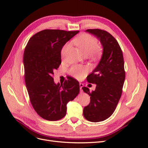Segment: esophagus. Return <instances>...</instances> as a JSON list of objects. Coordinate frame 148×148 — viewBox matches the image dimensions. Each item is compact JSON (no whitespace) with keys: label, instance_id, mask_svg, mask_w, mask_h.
Wrapping results in <instances>:
<instances>
[{"label":"esophagus","instance_id":"obj_1","mask_svg":"<svg viewBox=\"0 0 148 148\" xmlns=\"http://www.w3.org/2000/svg\"><path fill=\"white\" fill-rule=\"evenodd\" d=\"M83 86V84L82 83H79V88H80V91L82 92V88Z\"/></svg>","mask_w":148,"mask_h":148}]
</instances>
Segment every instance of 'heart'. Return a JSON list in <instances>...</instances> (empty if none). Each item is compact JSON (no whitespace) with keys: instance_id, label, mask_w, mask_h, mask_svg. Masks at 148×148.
Instances as JSON below:
<instances>
[{"instance_id":"1","label":"heart","mask_w":148,"mask_h":148,"mask_svg":"<svg viewBox=\"0 0 148 148\" xmlns=\"http://www.w3.org/2000/svg\"><path fill=\"white\" fill-rule=\"evenodd\" d=\"M73 43L77 46L83 54L85 56L90 55L92 57H97L101 55L100 48L97 46V40L89 34H82L79 35L73 39ZM70 46L69 43H66L62 48L61 56L64 57L65 51ZM86 69L79 65H75L70 70V74L77 79L83 78L86 73Z\"/></svg>"}]
</instances>
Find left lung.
<instances>
[{"mask_svg": "<svg viewBox=\"0 0 148 148\" xmlns=\"http://www.w3.org/2000/svg\"><path fill=\"white\" fill-rule=\"evenodd\" d=\"M86 31L99 39L103 47L99 64L87 77L89 83L96 84V89L90 92L88 88H82L91 99L84 107V117L91 122H99L110 117L120 99L125 78L124 60L117 41L110 33L99 29Z\"/></svg>", "mask_w": 148, "mask_h": 148, "instance_id": "obj_1", "label": "left lung"}]
</instances>
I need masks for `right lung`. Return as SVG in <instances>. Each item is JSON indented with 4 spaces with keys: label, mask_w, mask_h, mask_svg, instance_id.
I'll return each mask as SVG.
<instances>
[{
    "label": "right lung",
    "mask_w": 148,
    "mask_h": 148,
    "mask_svg": "<svg viewBox=\"0 0 148 148\" xmlns=\"http://www.w3.org/2000/svg\"><path fill=\"white\" fill-rule=\"evenodd\" d=\"M78 31L44 29L28 41L23 55L25 80L34 109L42 119L59 120L65 117L66 104L79 92L77 80L69 77L60 84L53 81V71L61 64V50Z\"/></svg>",
    "instance_id": "1"
}]
</instances>
